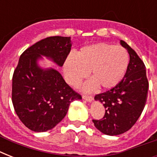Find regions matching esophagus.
I'll return each mask as SVG.
<instances>
[{"label": "esophagus", "mask_w": 157, "mask_h": 157, "mask_svg": "<svg viewBox=\"0 0 157 157\" xmlns=\"http://www.w3.org/2000/svg\"><path fill=\"white\" fill-rule=\"evenodd\" d=\"M82 98H83L85 100L88 101V102H91V101L93 100V97L91 95H89V94H83V95H82Z\"/></svg>", "instance_id": "1"}]
</instances>
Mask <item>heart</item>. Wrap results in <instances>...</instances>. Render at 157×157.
I'll return each mask as SVG.
<instances>
[{"label":"heart","mask_w":157,"mask_h":157,"mask_svg":"<svg viewBox=\"0 0 157 157\" xmlns=\"http://www.w3.org/2000/svg\"><path fill=\"white\" fill-rule=\"evenodd\" d=\"M129 61V54L124 48L97 43L81 48L76 55H68L64 62L63 72L67 81L76 86L90 71L94 80L86 85V89L90 90L97 85L103 89H110L123 79Z\"/></svg>","instance_id":"b5f03b06"}]
</instances>
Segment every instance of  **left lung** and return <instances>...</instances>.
Wrapping results in <instances>:
<instances>
[{
	"label": "left lung",
	"mask_w": 157,
	"mask_h": 157,
	"mask_svg": "<svg viewBox=\"0 0 157 157\" xmlns=\"http://www.w3.org/2000/svg\"><path fill=\"white\" fill-rule=\"evenodd\" d=\"M121 45L129 54L124 77L115 87L94 97L103 104L105 114L102 119L93 120L94 124L107 135H119L131 129L144 111L148 93L149 83L144 62L124 40H121Z\"/></svg>",
	"instance_id": "left-lung-1"
}]
</instances>
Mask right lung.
Returning a JSON list of instances; mask_svg holds the SVG:
<instances>
[{"instance_id":"obj_1","label":"right lung","mask_w":157,"mask_h":157,"mask_svg":"<svg viewBox=\"0 0 157 157\" xmlns=\"http://www.w3.org/2000/svg\"><path fill=\"white\" fill-rule=\"evenodd\" d=\"M67 36H50L33 45L20 55L12 78V103L27 128L35 132L53 129L66 116L70 103L81 99L59 71L43 70L36 64L41 55L63 66L71 50Z\"/></svg>"}]
</instances>
